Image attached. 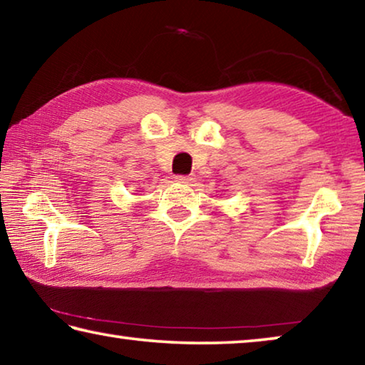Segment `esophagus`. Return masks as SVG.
Instances as JSON below:
<instances>
[{
	"instance_id": "esophagus-1",
	"label": "esophagus",
	"mask_w": 365,
	"mask_h": 365,
	"mask_svg": "<svg viewBox=\"0 0 365 365\" xmlns=\"http://www.w3.org/2000/svg\"><path fill=\"white\" fill-rule=\"evenodd\" d=\"M175 180L178 182V183H185V185H191L193 183L196 178H195V175H177L175 177Z\"/></svg>"
}]
</instances>
